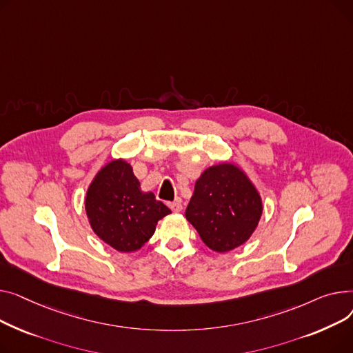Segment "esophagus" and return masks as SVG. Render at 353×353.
I'll return each mask as SVG.
<instances>
[{
    "instance_id": "esophagus-1",
    "label": "esophagus",
    "mask_w": 353,
    "mask_h": 353,
    "mask_svg": "<svg viewBox=\"0 0 353 353\" xmlns=\"http://www.w3.org/2000/svg\"><path fill=\"white\" fill-rule=\"evenodd\" d=\"M168 206L172 210V212H181L182 211V202H181V199H175V201L170 202Z\"/></svg>"
}]
</instances>
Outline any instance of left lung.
Segmentation results:
<instances>
[{"mask_svg": "<svg viewBox=\"0 0 353 353\" xmlns=\"http://www.w3.org/2000/svg\"><path fill=\"white\" fill-rule=\"evenodd\" d=\"M262 198L234 162L206 168L195 182L185 216L210 250L225 254L251 238L262 216Z\"/></svg>", "mask_w": 353, "mask_h": 353, "instance_id": "8db88e82", "label": "left lung"}]
</instances>
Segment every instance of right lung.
I'll list each match as a JSON object with an SVG mask.
<instances>
[{
    "mask_svg": "<svg viewBox=\"0 0 353 353\" xmlns=\"http://www.w3.org/2000/svg\"><path fill=\"white\" fill-rule=\"evenodd\" d=\"M85 212L94 234L118 252H135L154 235L159 219L171 210L143 192L127 159L107 162L91 181Z\"/></svg>",
    "mask_w": 353,
    "mask_h": 353,
    "instance_id": "1",
    "label": "right lung"
}]
</instances>
